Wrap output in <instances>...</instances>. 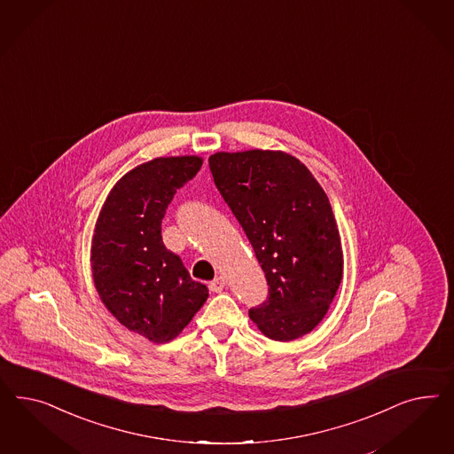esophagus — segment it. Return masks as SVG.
Listing matches in <instances>:
<instances>
[{"mask_svg": "<svg viewBox=\"0 0 454 454\" xmlns=\"http://www.w3.org/2000/svg\"><path fill=\"white\" fill-rule=\"evenodd\" d=\"M224 288H226V278H224V276H218L216 279H213V281L209 283V289H211L213 293H221Z\"/></svg>", "mask_w": 454, "mask_h": 454, "instance_id": "34e87169", "label": "esophagus"}]
</instances>
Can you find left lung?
I'll use <instances>...</instances> for the list:
<instances>
[{"label": "left lung", "instance_id": "left-lung-1", "mask_svg": "<svg viewBox=\"0 0 454 454\" xmlns=\"http://www.w3.org/2000/svg\"><path fill=\"white\" fill-rule=\"evenodd\" d=\"M207 163L270 286L249 317L270 340L301 338L328 313L343 279L341 239L326 192L288 153L221 152Z\"/></svg>", "mask_w": 454, "mask_h": 454}]
</instances>
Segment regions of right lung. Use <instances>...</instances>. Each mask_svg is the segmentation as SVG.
I'll return each mask as SVG.
<instances>
[{
	"mask_svg": "<svg viewBox=\"0 0 454 454\" xmlns=\"http://www.w3.org/2000/svg\"><path fill=\"white\" fill-rule=\"evenodd\" d=\"M200 156L154 158L126 173L99 211L91 243L98 294L113 317L153 343H168L207 300L161 238L176 190L196 176Z\"/></svg>",
	"mask_w": 454,
	"mask_h": 454,
	"instance_id": "1",
	"label": "right lung"
}]
</instances>
